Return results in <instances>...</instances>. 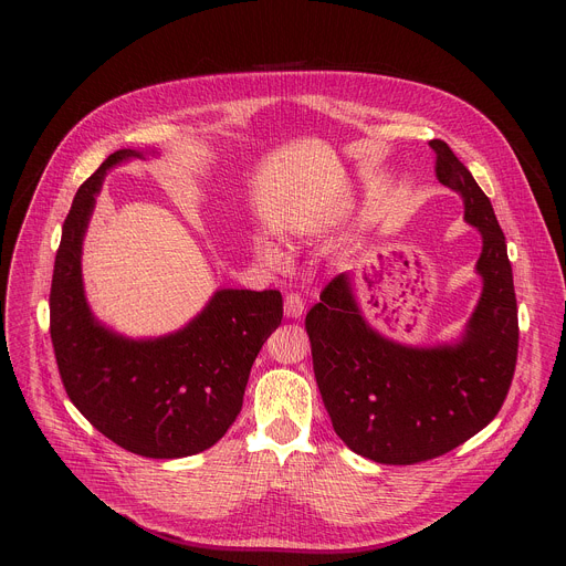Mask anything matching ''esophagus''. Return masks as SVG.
I'll use <instances>...</instances> for the list:
<instances>
[{
	"label": "esophagus",
	"mask_w": 566,
	"mask_h": 566,
	"mask_svg": "<svg viewBox=\"0 0 566 566\" xmlns=\"http://www.w3.org/2000/svg\"><path fill=\"white\" fill-rule=\"evenodd\" d=\"M304 313V300L300 297V293H286L284 297V315L286 317H300Z\"/></svg>",
	"instance_id": "34e87169"
}]
</instances>
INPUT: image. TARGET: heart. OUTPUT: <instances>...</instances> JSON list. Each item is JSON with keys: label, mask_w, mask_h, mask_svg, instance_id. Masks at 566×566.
<instances>
[{"label": "heart", "mask_w": 566, "mask_h": 566, "mask_svg": "<svg viewBox=\"0 0 566 566\" xmlns=\"http://www.w3.org/2000/svg\"><path fill=\"white\" fill-rule=\"evenodd\" d=\"M262 253L269 258V260H277V253L273 249H262Z\"/></svg>", "instance_id": "obj_1"}]
</instances>
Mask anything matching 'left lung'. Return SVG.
Instances as JSON below:
<instances>
[{
  "mask_svg": "<svg viewBox=\"0 0 566 566\" xmlns=\"http://www.w3.org/2000/svg\"><path fill=\"white\" fill-rule=\"evenodd\" d=\"M437 177L465 203L483 237L481 300L454 347L412 349L365 325L345 275L306 313L313 371L336 434L376 463L410 465L441 457L502 410L517 365L520 325L506 239L491 199L446 140H430Z\"/></svg>",
  "mask_w": 566,
  "mask_h": 566,
  "instance_id": "obj_1",
  "label": "left lung"
}]
</instances>
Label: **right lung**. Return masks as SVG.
Listing matches in <instances>:
<instances>
[{
	"label": "right lung",
	"mask_w": 566,
	"mask_h": 566,
	"mask_svg": "<svg viewBox=\"0 0 566 566\" xmlns=\"http://www.w3.org/2000/svg\"><path fill=\"white\" fill-rule=\"evenodd\" d=\"M140 156L118 149L77 188L55 255L49 332L77 412L127 452L179 459L214 446L237 419L251 367L282 325V293L219 291L168 338L134 343L96 325L80 277V249L107 168Z\"/></svg>",
	"instance_id": "obj_1"
}]
</instances>
